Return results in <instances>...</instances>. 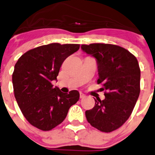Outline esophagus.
I'll return each mask as SVG.
<instances>
[{"label":"esophagus","instance_id":"1","mask_svg":"<svg viewBox=\"0 0 155 155\" xmlns=\"http://www.w3.org/2000/svg\"><path fill=\"white\" fill-rule=\"evenodd\" d=\"M86 97L85 94H84L83 93H81V92H80V99H83Z\"/></svg>","mask_w":155,"mask_h":155}]
</instances>
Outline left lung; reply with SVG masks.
Listing matches in <instances>:
<instances>
[{
    "label": "left lung",
    "mask_w": 155,
    "mask_h": 155,
    "mask_svg": "<svg viewBox=\"0 0 155 155\" xmlns=\"http://www.w3.org/2000/svg\"><path fill=\"white\" fill-rule=\"evenodd\" d=\"M82 51L96 58L99 79L105 99H95L93 109L86 111L92 127L111 132L122 126L132 114L140 92V68L134 55L113 44L81 45Z\"/></svg>",
    "instance_id": "left-lung-1"
}]
</instances>
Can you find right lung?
Segmentation results:
<instances>
[{
	"instance_id": "right-lung-1",
	"label": "right lung",
	"mask_w": 155,
	"mask_h": 155,
	"mask_svg": "<svg viewBox=\"0 0 155 155\" xmlns=\"http://www.w3.org/2000/svg\"><path fill=\"white\" fill-rule=\"evenodd\" d=\"M79 47L44 45L25 52L15 64L12 76L15 98L25 118L39 130L48 131L60 124L79 100V91L63 93L53 87L51 81L56 80L64 60Z\"/></svg>"
}]
</instances>
